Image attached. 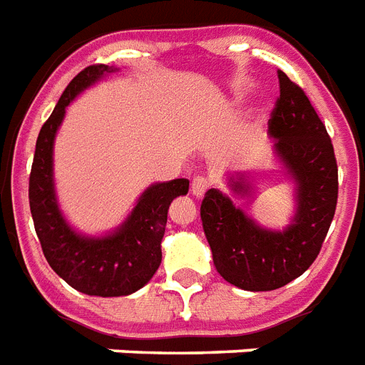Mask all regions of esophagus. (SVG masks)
Returning <instances> with one entry per match:
<instances>
[{
	"mask_svg": "<svg viewBox=\"0 0 365 365\" xmlns=\"http://www.w3.org/2000/svg\"><path fill=\"white\" fill-rule=\"evenodd\" d=\"M208 187H210V182L206 180V178H204V176L195 178V180H192V183H191L192 197H197V198L204 197V192H206V189H208Z\"/></svg>",
	"mask_w": 365,
	"mask_h": 365,
	"instance_id": "1",
	"label": "esophagus"
}]
</instances>
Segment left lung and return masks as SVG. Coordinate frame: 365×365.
I'll return each instance as SVG.
<instances>
[{"label": "left lung", "mask_w": 365, "mask_h": 365, "mask_svg": "<svg viewBox=\"0 0 365 365\" xmlns=\"http://www.w3.org/2000/svg\"><path fill=\"white\" fill-rule=\"evenodd\" d=\"M279 99L268 121L274 152L294 183V215L283 230L266 229L210 189L200 206L213 264L225 281L244 290H275L300 277L317 259L337 204V163L327 127L300 86L279 71ZM236 197H251L253 180H227Z\"/></svg>", "instance_id": "left-lung-1"}]
</instances>
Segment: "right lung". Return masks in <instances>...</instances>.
Here are the masks:
<instances>
[{"label":"right lung","mask_w":365,"mask_h":365,"mask_svg":"<svg viewBox=\"0 0 365 365\" xmlns=\"http://www.w3.org/2000/svg\"><path fill=\"white\" fill-rule=\"evenodd\" d=\"M118 71L110 65H90L71 80L54 112L41 127L29 174V208L50 268L78 292L103 298L133 294L152 279L161 264L168 206L189 191L185 178L152 183L138 197L125 221L103 236H86L67 223L56 197V135L65 108L75 97Z\"/></svg>","instance_id":"add662e5"}]
</instances>
